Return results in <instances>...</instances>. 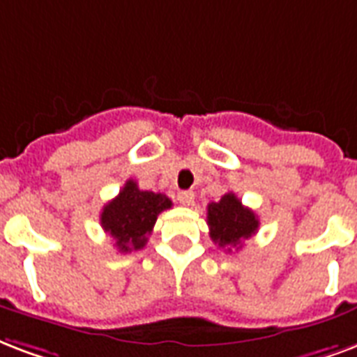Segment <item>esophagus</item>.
<instances>
[{"instance_id": "obj_1", "label": "esophagus", "mask_w": 357, "mask_h": 357, "mask_svg": "<svg viewBox=\"0 0 357 357\" xmlns=\"http://www.w3.org/2000/svg\"><path fill=\"white\" fill-rule=\"evenodd\" d=\"M178 200L179 204H183V206H192V204H195V192H192V190H179Z\"/></svg>"}]
</instances>
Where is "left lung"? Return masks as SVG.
I'll use <instances>...</instances> for the list:
<instances>
[{
    "label": "left lung",
    "mask_w": 357,
    "mask_h": 357,
    "mask_svg": "<svg viewBox=\"0 0 357 357\" xmlns=\"http://www.w3.org/2000/svg\"><path fill=\"white\" fill-rule=\"evenodd\" d=\"M258 225L257 213L245 208L234 192H227L219 202L208 206L209 238L219 247H241L243 239L257 234Z\"/></svg>",
    "instance_id": "1"
}]
</instances>
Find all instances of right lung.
<instances>
[{
    "instance_id": "obj_1",
    "label": "right lung",
    "mask_w": 357,
    "mask_h": 357,
    "mask_svg": "<svg viewBox=\"0 0 357 357\" xmlns=\"http://www.w3.org/2000/svg\"><path fill=\"white\" fill-rule=\"evenodd\" d=\"M172 208L167 195L153 190H140L136 181L129 179L114 200L100 211V227L116 239L119 252L142 249L155 227L160 211Z\"/></svg>"
}]
</instances>
